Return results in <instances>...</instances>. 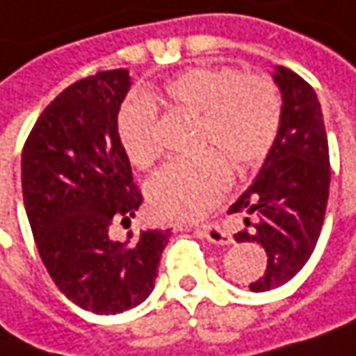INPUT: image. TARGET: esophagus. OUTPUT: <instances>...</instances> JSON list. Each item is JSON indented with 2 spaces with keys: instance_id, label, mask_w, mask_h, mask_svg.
I'll list each match as a JSON object with an SVG mask.
<instances>
[{
  "instance_id": "34e87169",
  "label": "esophagus",
  "mask_w": 356,
  "mask_h": 356,
  "mask_svg": "<svg viewBox=\"0 0 356 356\" xmlns=\"http://www.w3.org/2000/svg\"><path fill=\"white\" fill-rule=\"evenodd\" d=\"M195 234L207 238L211 243H218V245H229L232 243V236L221 227L220 223H205V225H199L195 227Z\"/></svg>"
}]
</instances>
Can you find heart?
<instances>
[{"label": "heart", "mask_w": 356, "mask_h": 356, "mask_svg": "<svg viewBox=\"0 0 356 356\" xmlns=\"http://www.w3.org/2000/svg\"><path fill=\"white\" fill-rule=\"evenodd\" d=\"M161 100L199 116L197 149L203 155L173 161L147 183L153 216L167 221H197L225 195L232 173L227 163L248 169L266 157L278 136L282 102L266 76H241L234 68H193L179 74ZM147 100L131 98L116 118L118 140L131 163L145 169L159 157L157 118Z\"/></svg>", "instance_id": "1"}]
</instances>
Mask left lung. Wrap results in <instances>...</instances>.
Listing matches in <instances>:
<instances>
[{"label":"left lung","instance_id":"1","mask_svg":"<svg viewBox=\"0 0 356 356\" xmlns=\"http://www.w3.org/2000/svg\"><path fill=\"white\" fill-rule=\"evenodd\" d=\"M272 78L282 96L278 136L254 183L229 207V213L258 218L252 232L234 236L236 241L260 243L268 254L264 276L250 284L252 292L274 290L302 270L323 229L330 185L328 140L316 92L284 66H276Z\"/></svg>","mask_w":356,"mask_h":356}]
</instances>
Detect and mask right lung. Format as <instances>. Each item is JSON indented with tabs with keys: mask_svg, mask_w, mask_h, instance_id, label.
Listing matches in <instances>:
<instances>
[{
	"mask_svg": "<svg viewBox=\"0 0 356 356\" xmlns=\"http://www.w3.org/2000/svg\"><path fill=\"white\" fill-rule=\"evenodd\" d=\"M129 70L82 78L35 120L22 153V193L40 258L60 292L95 314H118L149 298L169 232L143 229L116 241L143 195L133 183L116 118Z\"/></svg>",
	"mask_w": 356,
	"mask_h": 356,
	"instance_id": "right-lung-1",
	"label": "right lung"
}]
</instances>
